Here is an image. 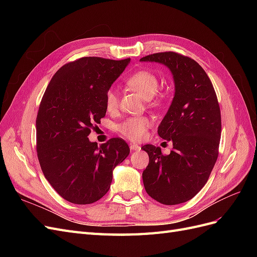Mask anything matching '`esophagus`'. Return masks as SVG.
<instances>
[{
    "label": "esophagus",
    "mask_w": 257,
    "mask_h": 257,
    "mask_svg": "<svg viewBox=\"0 0 257 257\" xmlns=\"http://www.w3.org/2000/svg\"><path fill=\"white\" fill-rule=\"evenodd\" d=\"M130 149H131V150H135V151L141 150V146H138V145H136V144H131V145H130Z\"/></svg>",
    "instance_id": "1"
}]
</instances>
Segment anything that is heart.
Here are the masks:
<instances>
[{"mask_svg":"<svg viewBox=\"0 0 257 257\" xmlns=\"http://www.w3.org/2000/svg\"><path fill=\"white\" fill-rule=\"evenodd\" d=\"M128 87L134 89L139 95L145 99L152 98L159 90L160 81L154 73L150 71H138L131 75L126 79ZM105 105L108 111H112L118 105V94L113 88H110L106 92ZM150 126V120L147 116H133L124 120L118 130L120 133L130 141L138 142L143 139L147 133V130Z\"/></svg>","mask_w":257,"mask_h":257,"instance_id":"heart-1","label":"heart"}]
</instances>
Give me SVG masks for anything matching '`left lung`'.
Returning a JSON list of instances; mask_svg holds the SVG:
<instances>
[{
  "instance_id": "1",
  "label": "left lung",
  "mask_w": 257,
  "mask_h": 257,
  "mask_svg": "<svg viewBox=\"0 0 257 257\" xmlns=\"http://www.w3.org/2000/svg\"><path fill=\"white\" fill-rule=\"evenodd\" d=\"M141 61L165 65L175 83L173 102L158 130L161 138L173 143V151L164 155L160 147H142L149 155L143 173L145 189L161 204H182L203 189L216 162L220 106L209 77L193 59L168 51Z\"/></svg>"
}]
</instances>
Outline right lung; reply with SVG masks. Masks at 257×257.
Listing matches in <instances>:
<instances>
[{"instance_id": "obj_1", "label": "right lung", "mask_w": 257, "mask_h": 257, "mask_svg": "<svg viewBox=\"0 0 257 257\" xmlns=\"http://www.w3.org/2000/svg\"><path fill=\"white\" fill-rule=\"evenodd\" d=\"M130 62L81 58L62 66L45 91L36 118L37 157L45 178L69 203L102 198L114 167L130 154L121 138L100 146L88 138L106 114V92Z\"/></svg>"}]
</instances>
